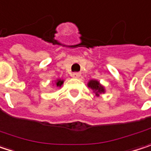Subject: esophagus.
I'll list each match as a JSON object with an SVG mask.
<instances>
[{
  "mask_svg": "<svg viewBox=\"0 0 151 151\" xmlns=\"http://www.w3.org/2000/svg\"><path fill=\"white\" fill-rule=\"evenodd\" d=\"M72 76L75 77V78H78V77L81 76V73H79V72H75V73L72 74Z\"/></svg>",
  "mask_w": 151,
  "mask_h": 151,
  "instance_id": "esophagus-1",
  "label": "esophagus"
}]
</instances>
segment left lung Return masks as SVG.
Wrapping results in <instances>:
<instances>
[{"label": "left lung", "instance_id": "obj_1", "mask_svg": "<svg viewBox=\"0 0 151 151\" xmlns=\"http://www.w3.org/2000/svg\"><path fill=\"white\" fill-rule=\"evenodd\" d=\"M88 88H90L93 90V92L96 93V95H99L100 93H105L104 87L97 80H90L88 83Z\"/></svg>", "mask_w": 151, "mask_h": 151}]
</instances>
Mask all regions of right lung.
<instances>
[{"mask_svg": "<svg viewBox=\"0 0 151 151\" xmlns=\"http://www.w3.org/2000/svg\"><path fill=\"white\" fill-rule=\"evenodd\" d=\"M63 83V80H61V79H58L56 81V86L57 87H61Z\"/></svg>", "mask_w": 151, "mask_h": 151, "instance_id": "right-lung-1", "label": "right lung"}]
</instances>
